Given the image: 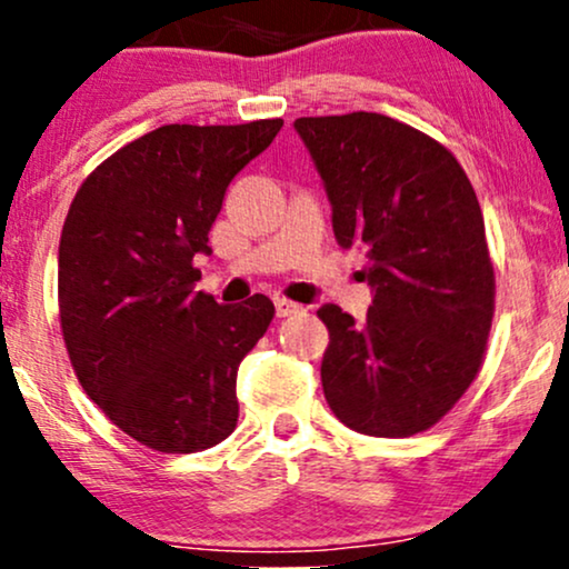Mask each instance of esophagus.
<instances>
[{"mask_svg":"<svg viewBox=\"0 0 569 569\" xmlns=\"http://www.w3.org/2000/svg\"><path fill=\"white\" fill-rule=\"evenodd\" d=\"M276 312H278V318H291V316H302L305 307L291 302V299H286V297H276Z\"/></svg>","mask_w":569,"mask_h":569,"instance_id":"esophagus-1","label":"esophagus"}]
</instances>
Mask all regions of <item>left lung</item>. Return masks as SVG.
<instances>
[{
  "label": "left lung",
  "instance_id": "8db88e82",
  "mask_svg": "<svg viewBox=\"0 0 569 569\" xmlns=\"http://www.w3.org/2000/svg\"><path fill=\"white\" fill-rule=\"evenodd\" d=\"M342 248L367 257L361 323L337 305L321 382L339 422L401 439L441 420L476 380L495 310L485 217L449 149L393 117H299Z\"/></svg>",
  "mask_w": 569,
  "mask_h": 569
}]
</instances>
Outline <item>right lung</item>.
Masks as SVG:
<instances>
[{"mask_svg":"<svg viewBox=\"0 0 569 569\" xmlns=\"http://www.w3.org/2000/svg\"><path fill=\"white\" fill-rule=\"evenodd\" d=\"M283 120L162 126L103 160L71 200L58 307L71 367L98 409L149 449L202 452L238 426V367L276 307L194 291L192 259L230 181Z\"/></svg>","mask_w":569,"mask_h":569,"instance_id":"1","label":"right lung"}]
</instances>
